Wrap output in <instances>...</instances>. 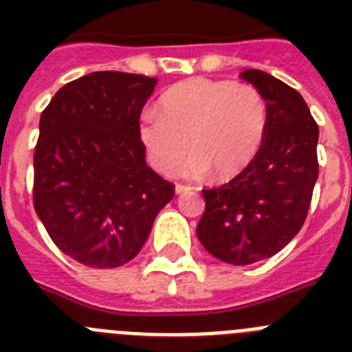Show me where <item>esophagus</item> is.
<instances>
[{
    "label": "esophagus",
    "instance_id": "obj_1",
    "mask_svg": "<svg viewBox=\"0 0 352 352\" xmlns=\"http://www.w3.org/2000/svg\"><path fill=\"white\" fill-rule=\"evenodd\" d=\"M190 190H194V186L176 183V194H185V192H190Z\"/></svg>",
    "mask_w": 352,
    "mask_h": 352
}]
</instances>
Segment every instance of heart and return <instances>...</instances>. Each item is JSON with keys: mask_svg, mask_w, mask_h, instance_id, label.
<instances>
[{"mask_svg": "<svg viewBox=\"0 0 352 352\" xmlns=\"http://www.w3.org/2000/svg\"><path fill=\"white\" fill-rule=\"evenodd\" d=\"M266 130L268 105L256 86L203 77L174 84L158 102V116L146 114L139 126L160 173H174L190 149L185 173L213 170L219 179L234 178L256 160Z\"/></svg>", "mask_w": 352, "mask_h": 352, "instance_id": "heart-1", "label": "heart"}]
</instances>
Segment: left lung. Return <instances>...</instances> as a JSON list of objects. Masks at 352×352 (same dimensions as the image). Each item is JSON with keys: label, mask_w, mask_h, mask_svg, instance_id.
<instances>
[{"label": "left lung", "mask_w": 352, "mask_h": 352, "mask_svg": "<svg viewBox=\"0 0 352 352\" xmlns=\"http://www.w3.org/2000/svg\"><path fill=\"white\" fill-rule=\"evenodd\" d=\"M239 77L264 96L268 130L243 173L203 190L197 238L217 259L245 266L278 254L300 232L319 174V129L296 89L256 68Z\"/></svg>", "instance_id": "obj_1"}]
</instances>
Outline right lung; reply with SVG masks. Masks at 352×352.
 <instances>
[{
    "instance_id": "add662e5",
    "label": "right lung",
    "mask_w": 352,
    "mask_h": 352,
    "mask_svg": "<svg viewBox=\"0 0 352 352\" xmlns=\"http://www.w3.org/2000/svg\"><path fill=\"white\" fill-rule=\"evenodd\" d=\"M157 79L93 72L65 84L40 116L33 206L56 247L89 268L138 256L174 185L146 164L139 133Z\"/></svg>"
}]
</instances>
